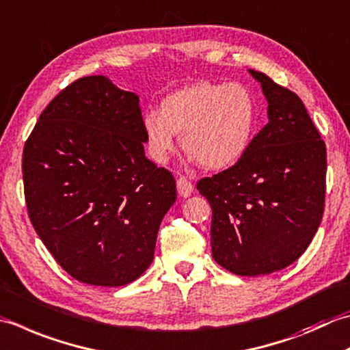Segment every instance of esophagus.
<instances>
[{"instance_id": "obj_1", "label": "esophagus", "mask_w": 350, "mask_h": 350, "mask_svg": "<svg viewBox=\"0 0 350 350\" xmlns=\"http://www.w3.org/2000/svg\"><path fill=\"white\" fill-rule=\"evenodd\" d=\"M177 191H179V194L182 197H189L194 191V185L191 183V180H188L187 177L180 176L179 179H177Z\"/></svg>"}]
</instances>
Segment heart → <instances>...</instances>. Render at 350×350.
I'll return each instance as SVG.
<instances>
[{
	"label": "heart",
	"mask_w": 350,
	"mask_h": 350,
	"mask_svg": "<svg viewBox=\"0 0 350 350\" xmlns=\"http://www.w3.org/2000/svg\"><path fill=\"white\" fill-rule=\"evenodd\" d=\"M256 101L250 89L238 83L197 81L163 98L161 112L150 109L142 130L150 157L165 163L182 146L204 168L223 170L243 159L256 129Z\"/></svg>",
	"instance_id": "b5f03b06"
}]
</instances>
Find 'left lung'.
Listing matches in <instances>:
<instances>
[{
    "label": "left lung",
    "instance_id": "8db88e82",
    "mask_svg": "<svg viewBox=\"0 0 350 350\" xmlns=\"http://www.w3.org/2000/svg\"><path fill=\"white\" fill-rule=\"evenodd\" d=\"M269 122L235 165L198 180L212 208V258L239 276L282 270L312 241L325 209L326 146L302 100L250 70Z\"/></svg>",
    "mask_w": 350,
    "mask_h": 350
}]
</instances>
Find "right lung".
Listing matches in <instances>:
<instances>
[{"mask_svg": "<svg viewBox=\"0 0 350 350\" xmlns=\"http://www.w3.org/2000/svg\"><path fill=\"white\" fill-rule=\"evenodd\" d=\"M138 95L81 77L40 113L23 153L30 221L68 275L89 285L133 282L153 261L176 180L144 153Z\"/></svg>", "mask_w": 350, "mask_h": 350, "instance_id": "obj_1", "label": "right lung"}]
</instances>
